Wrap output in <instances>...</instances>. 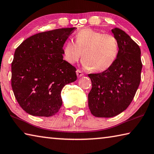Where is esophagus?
<instances>
[{
  "mask_svg": "<svg viewBox=\"0 0 154 154\" xmlns=\"http://www.w3.org/2000/svg\"><path fill=\"white\" fill-rule=\"evenodd\" d=\"M76 73H77V75L78 77H82L83 75V72H82V71H81L80 70H77Z\"/></svg>",
  "mask_w": 154,
  "mask_h": 154,
  "instance_id": "34e87169",
  "label": "esophagus"
}]
</instances>
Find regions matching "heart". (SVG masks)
<instances>
[{
  "mask_svg": "<svg viewBox=\"0 0 154 154\" xmlns=\"http://www.w3.org/2000/svg\"><path fill=\"white\" fill-rule=\"evenodd\" d=\"M62 51L64 59L68 63H75L82 56L84 68L94 72H104L116 61L119 45L113 35L85 28L77 33L75 41H66Z\"/></svg>",
  "mask_w": 154,
  "mask_h": 154,
  "instance_id": "heart-1",
  "label": "heart"
}]
</instances>
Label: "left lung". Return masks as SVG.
Here are the masks:
<instances>
[{
	"instance_id": "8db88e82",
	"label": "left lung",
	"mask_w": 154,
	"mask_h": 154,
	"mask_svg": "<svg viewBox=\"0 0 154 154\" xmlns=\"http://www.w3.org/2000/svg\"><path fill=\"white\" fill-rule=\"evenodd\" d=\"M119 45L116 61L107 71L89 74L92 90L88 106L94 116L112 118L128 108L140 82L142 63L139 46L118 28L111 30Z\"/></svg>"
}]
</instances>
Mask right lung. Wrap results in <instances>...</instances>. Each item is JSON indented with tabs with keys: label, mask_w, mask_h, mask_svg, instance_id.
Instances as JSON below:
<instances>
[{
	"label": "right lung",
	"mask_w": 154,
	"mask_h": 154,
	"mask_svg": "<svg viewBox=\"0 0 154 154\" xmlns=\"http://www.w3.org/2000/svg\"><path fill=\"white\" fill-rule=\"evenodd\" d=\"M75 28L36 34L15 50L11 86L17 103L28 114L54 116L62 105V88L77 80L76 69L62 56V47Z\"/></svg>",
	"instance_id": "add662e5"
}]
</instances>
